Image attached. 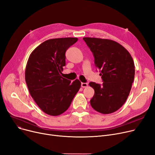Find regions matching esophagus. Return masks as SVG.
<instances>
[{
    "instance_id": "34e87169",
    "label": "esophagus",
    "mask_w": 155,
    "mask_h": 155,
    "mask_svg": "<svg viewBox=\"0 0 155 155\" xmlns=\"http://www.w3.org/2000/svg\"><path fill=\"white\" fill-rule=\"evenodd\" d=\"M81 86H82V87H87L88 86V84L87 83H82L81 84Z\"/></svg>"
}]
</instances>
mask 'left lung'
Returning <instances> with one entry per match:
<instances>
[{"label":"left lung","mask_w":155,"mask_h":155,"mask_svg":"<svg viewBox=\"0 0 155 155\" xmlns=\"http://www.w3.org/2000/svg\"><path fill=\"white\" fill-rule=\"evenodd\" d=\"M94 56V62L102 76V85L90 82L95 91L91 106L104 114L114 112L127 100L134 78L132 56L119 43L107 39L84 38Z\"/></svg>","instance_id":"left-lung-1"}]
</instances>
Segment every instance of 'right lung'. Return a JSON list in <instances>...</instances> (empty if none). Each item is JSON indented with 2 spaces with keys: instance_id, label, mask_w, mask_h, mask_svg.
<instances>
[{
  "instance_id": "right-lung-1",
  "label": "right lung",
  "mask_w": 155,
  "mask_h": 155,
  "mask_svg": "<svg viewBox=\"0 0 155 155\" xmlns=\"http://www.w3.org/2000/svg\"><path fill=\"white\" fill-rule=\"evenodd\" d=\"M77 38L50 39L32 51L27 62L25 80L31 97L48 115L56 116L66 111L79 91L81 82L61 77L65 53Z\"/></svg>"
}]
</instances>
